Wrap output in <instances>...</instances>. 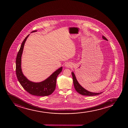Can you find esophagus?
Here are the masks:
<instances>
[{"mask_svg": "<svg viewBox=\"0 0 128 128\" xmlns=\"http://www.w3.org/2000/svg\"><path fill=\"white\" fill-rule=\"evenodd\" d=\"M65 66H66V68H70L71 66H72V64L70 63H67L65 64Z\"/></svg>", "mask_w": 128, "mask_h": 128, "instance_id": "esophagus-1", "label": "esophagus"}]
</instances>
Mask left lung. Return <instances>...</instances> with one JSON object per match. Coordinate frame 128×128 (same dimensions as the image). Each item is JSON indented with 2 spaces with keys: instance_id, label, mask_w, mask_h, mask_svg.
Masks as SVG:
<instances>
[{
  "instance_id": "8db88e82",
  "label": "left lung",
  "mask_w": 128,
  "mask_h": 128,
  "mask_svg": "<svg viewBox=\"0 0 128 128\" xmlns=\"http://www.w3.org/2000/svg\"><path fill=\"white\" fill-rule=\"evenodd\" d=\"M102 38L104 40H107V39L106 38V37L103 36ZM72 79H73V82H74V86L75 88V89L76 90L78 93H79L81 95L83 96H93L98 95V94H101L102 93H95L90 92L89 91H88L85 89H84L83 87H82L80 84L78 83V81L77 80L76 77L75 76V74H74L73 72H72Z\"/></svg>"
}]
</instances>
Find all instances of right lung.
<instances>
[{
    "instance_id": "obj_1",
    "label": "right lung",
    "mask_w": 128,
    "mask_h": 128,
    "mask_svg": "<svg viewBox=\"0 0 128 128\" xmlns=\"http://www.w3.org/2000/svg\"><path fill=\"white\" fill-rule=\"evenodd\" d=\"M33 31L32 32H36ZM30 34L25 38L18 52L16 60V73L20 83L28 93L33 95L37 96H47L53 93L56 89V79L58 76L62 71V67L53 72L46 80L39 83H35L30 81L22 74L21 68V56L24 50L25 42Z\"/></svg>"
}]
</instances>
